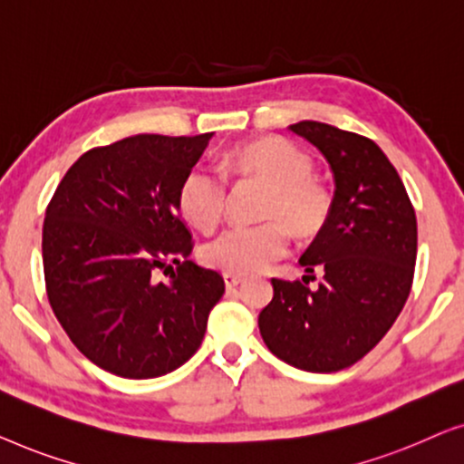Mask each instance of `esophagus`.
<instances>
[{
	"mask_svg": "<svg viewBox=\"0 0 464 464\" xmlns=\"http://www.w3.org/2000/svg\"><path fill=\"white\" fill-rule=\"evenodd\" d=\"M239 284H244V277L241 276H235V273H225V285L227 288H237Z\"/></svg>",
	"mask_w": 464,
	"mask_h": 464,
	"instance_id": "obj_1",
	"label": "esophagus"
}]
</instances>
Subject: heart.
<instances>
[{
  "label": "heart",
  "mask_w": 464,
  "mask_h": 464,
  "mask_svg": "<svg viewBox=\"0 0 464 464\" xmlns=\"http://www.w3.org/2000/svg\"><path fill=\"white\" fill-rule=\"evenodd\" d=\"M225 168L239 179L269 185L263 212L266 220L254 227H233L208 241L201 258L212 269L252 276L265 271L288 250V229L311 237L330 217V195L313 179V161L290 140L269 136L241 142L225 153ZM179 208L199 231L217 229L225 210V182L208 168H193L179 188Z\"/></svg>",
  "instance_id": "b5f03b06"
}]
</instances>
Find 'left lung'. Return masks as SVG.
Instances as JSON below:
<instances>
[{"instance_id": "obj_1", "label": "left lung", "mask_w": 464, "mask_h": 464, "mask_svg": "<svg viewBox=\"0 0 464 464\" xmlns=\"http://www.w3.org/2000/svg\"><path fill=\"white\" fill-rule=\"evenodd\" d=\"M290 130L330 164L328 223L300 256L309 276L271 279L260 336L273 355L304 372L349 368L376 347L406 304L416 263V214L393 164L374 140L322 121ZM319 270L317 289L305 277ZM313 278V277H312Z\"/></svg>"}]
</instances>
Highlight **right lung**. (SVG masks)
Wrapping results in <instances>:
<instances>
[{
    "instance_id": "obj_1",
    "label": "right lung",
    "mask_w": 464,
    "mask_h": 464,
    "mask_svg": "<svg viewBox=\"0 0 464 464\" xmlns=\"http://www.w3.org/2000/svg\"><path fill=\"white\" fill-rule=\"evenodd\" d=\"M214 136L136 134L83 153L44 220L52 311L90 362L158 378L191 360L225 295L217 271L187 260L179 188ZM160 270L169 275L158 283Z\"/></svg>"
}]
</instances>
